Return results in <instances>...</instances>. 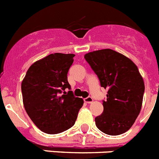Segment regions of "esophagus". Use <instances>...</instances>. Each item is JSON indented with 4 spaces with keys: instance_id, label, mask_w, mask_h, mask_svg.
I'll return each instance as SVG.
<instances>
[{
    "instance_id": "34e87169",
    "label": "esophagus",
    "mask_w": 159,
    "mask_h": 159,
    "mask_svg": "<svg viewBox=\"0 0 159 159\" xmlns=\"http://www.w3.org/2000/svg\"><path fill=\"white\" fill-rule=\"evenodd\" d=\"M84 102H87V103H91V102H93V99H92V96H88L84 99Z\"/></svg>"
}]
</instances>
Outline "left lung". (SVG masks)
Segmentation results:
<instances>
[{"mask_svg":"<svg viewBox=\"0 0 159 159\" xmlns=\"http://www.w3.org/2000/svg\"><path fill=\"white\" fill-rule=\"evenodd\" d=\"M84 59L107 89L103 112L95 119L96 127L109 135L123 134L134 124L143 103L145 86L137 66L111 49L87 53Z\"/></svg>","mask_w":159,"mask_h":159,"instance_id":"obj_1","label":"left lung"}]
</instances>
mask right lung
I'll return each instance as SVG.
<instances>
[{
	"instance_id": "right-lung-1",
	"label": "right lung",
	"mask_w": 159,
	"mask_h": 159,
	"mask_svg": "<svg viewBox=\"0 0 159 159\" xmlns=\"http://www.w3.org/2000/svg\"><path fill=\"white\" fill-rule=\"evenodd\" d=\"M74 54L54 53L32 64L21 84L25 111L44 133L59 134L75 124L84 100L75 97L67 81Z\"/></svg>"
}]
</instances>
